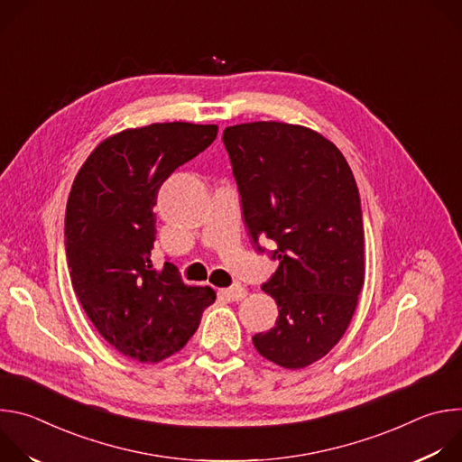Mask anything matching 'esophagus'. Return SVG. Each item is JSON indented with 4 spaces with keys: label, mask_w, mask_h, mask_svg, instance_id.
<instances>
[{
    "label": "esophagus",
    "mask_w": 462,
    "mask_h": 462,
    "mask_svg": "<svg viewBox=\"0 0 462 462\" xmlns=\"http://www.w3.org/2000/svg\"><path fill=\"white\" fill-rule=\"evenodd\" d=\"M225 292V296L228 298V300H232V301H241V300H245L246 298V289L245 287H241V285H236V287H230V289H225L223 291Z\"/></svg>",
    "instance_id": "obj_1"
}]
</instances>
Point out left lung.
Here are the masks:
<instances>
[{
	"label": "left lung",
	"mask_w": 462,
	"mask_h": 462,
	"mask_svg": "<svg viewBox=\"0 0 462 462\" xmlns=\"http://www.w3.org/2000/svg\"><path fill=\"white\" fill-rule=\"evenodd\" d=\"M243 217L276 243L274 276L263 283L280 309L276 325L252 342L261 356L301 369L331 351L351 323L364 287V221L353 171L316 131L285 122H248L223 131Z\"/></svg>",
	"instance_id": "1"
}]
</instances>
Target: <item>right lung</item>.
I'll use <instances>...</instances> for the list:
<instances>
[{
    "label": "right lung",
    "instance_id": "1",
    "mask_svg": "<svg viewBox=\"0 0 462 462\" xmlns=\"http://www.w3.org/2000/svg\"><path fill=\"white\" fill-rule=\"evenodd\" d=\"M217 137L214 124L124 129L82 164L65 208V255L75 294L102 338L124 356L157 364L180 351L216 301L175 265L152 261L157 193Z\"/></svg>",
    "mask_w": 462,
    "mask_h": 462
}]
</instances>
